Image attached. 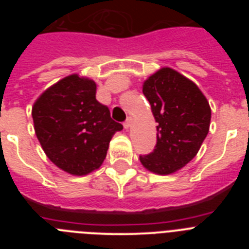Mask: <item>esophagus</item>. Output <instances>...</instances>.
<instances>
[{
  "mask_svg": "<svg viewBox=\"0 0 249 249\" xmlns=\"http://www.w3.org/2000/svg\"><path fill=\"white\" fill-rule=\"evenodd\" d=\"M131 126H132V118L129 117V118H127L126 122L123 123V127H124V128H126V129H128Z\"/></svg>",
  "mask_w": 249,
  "mask_h": 249,
  "instance_id": "esophagus-1",
  "label": "esophagus"
}]
</instances>
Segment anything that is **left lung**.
<instances>
[{"mask_svg": "<svg viewBox=\"0 0 249 249\" xmlns=\"http://www.w3.org/2000/svg\"><path fill=\"white\" fill-rule=\"evenodd\" d=\"M143 94L157 124V144L140 156L144 168L171 175L197 155L211 123V107L196 83L169 67L160 68L144 81Z\"/></svg>", "mask_w": 249, "mask_h": 249, "instance_id": "1", "label": "left lung"}]
</instances>
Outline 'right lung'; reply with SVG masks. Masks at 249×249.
<instances>
[{
    "mask_svg": "<svg viewBox=\"0 0 249 249\" xmlns=\"http://www.w3.org/2000/svg\"><path fill=\"white\" fill-rule=\"evenodd\" d=\"M32 118L46 156L74 176L100 168L109 141L123 129L108 107L96 100V83L78 74L46 89L32 107Z\"/></svg>",
    "mask_w": 249,
    "mask_h": 249,
    "instance_id": "1",
    "label": "right lung"
}]
</instances>
